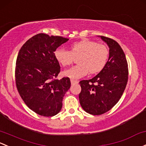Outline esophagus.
Segmentation results:
<instances>
[{
    "label": "esophagus",
    "mask_w": 146,
    "mask_h": 146,
    "mask_svg": "<svg viewBox=\"0 0 146 146\" xmlns=\"http://www.w3.org/2000/svg\"><path fill=\"white\" fill-rule=\"evenodd\" d=\"M70 82H71L72 85H73V84H77V83H78V81L76 80L71 79V80H70Z\"/></svg>",
    "instance_id": "34e87169"
}]
</instances>
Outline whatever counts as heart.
I'll return each instance as SVG.
<instances>
[{
  "label": "heart",
  "mask_w": 146,
  "mask_h": 146,
  "mask_svg": "<svg viewBox=\"0 0 146 146\" xmlns=\"http://www.w3.org/2000/svg\"><path fill=\"white\" fill-rule=\"evenodd\" d=\"M78 59V64L64 70L63 74L73 79L83 77L90 72L91 74L99 73L105 67L109 50L104 44L90 40H83L73 43L70 51L59 47L54 52V56L58 62L63 66H68Z\"/></svg>",
  "instance_id": "heart-1"
}]
</instances>
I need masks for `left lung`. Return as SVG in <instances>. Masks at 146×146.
<instances>
[{
    "instance_id": "1",
    "label": "left lung",
    "mask_w": 146,
    "mask_h": 146,
    "mask_svg": "<svg viewBox=\"0 0 146 146\" xmlns=\"http://www.w3.org/2000/svg\"><path fill=\"white\" fill-rule=\"evenodd\" d=\"M109 47V58L99 74L79 82V100L85 111L94 115L106 113L122 96L128 80V64L120 45L113 39L101 36Z\"/></svg>"
}]
</instances>
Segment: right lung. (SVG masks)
<instances>
[{
    "instance_id": "1",
    "label": "right lung",
    "mask_w": 146,
    "mask_h": 146,
    "mask_svg": "<svg viewBox=\"0 0 146 146\" xmlns=\"http://www.w3.org/2000/svg\"><path fill=\"white\" fill-rule=\"evenodd\" d=\"M68 40L61 36L38 33L29 39L18 53L17 89L26 105L40 115L52 117L59 113L70 87L69 78H56L61 69L54 56L56 48Z\"/></svg>"
}]
</instances>
